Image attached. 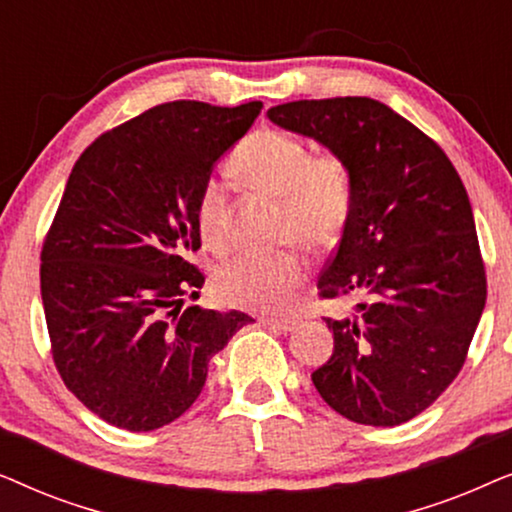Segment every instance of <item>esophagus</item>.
<instances>
[{"instance_id":"34e87169","label":"esophagus","mask_w":512,"mask_h":512,"mask_svg":"<svg viewBox=\"0 0 512 512\" xmlns=\"http://www.w3.org/2000/svg\"><path fill=\"white\" fill-rule=\"evenodd\" d=\"M261 324H263V326H268V328H272V331L289 333V331H293V328H296L298 321H296V319H291V317H286V319H261Z\"/></svg>"}]
</instances>
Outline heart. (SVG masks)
<instances>
[{
  "mask_svg": "<svg viewBox=\"0 0 512 512\" xmlns=\"http://www.w3.org/2000/svg\"><path fill=\"white\" fill-rule=\"evenodd\" d=\"M230 172L244 188L282 202L279 242L324 249L338 240L352 202V174L333 151L282 130H256L237 146ZM195 223L209 251L233 242V202L226 186L207 181L195 200ZM305 263L296 254H237L214 272V291L226 305L251 312H279L300 284Z\"/></svg>",
  "mask_w": 512,
  "mask_h": 512,
  "instance_id": "b5f03b06",
  "label": "heart"
}]
</instances>
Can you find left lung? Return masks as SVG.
<instances>
[{
	"label": "left lung",
	"mask_w": 512,
	"mask_h": 512,
	"mask_svg": "<svg viewBox=\"0 0 512 512\" xmlns=\"http://www.w3.org/2000/svg\"><path fill=\"white\" fill-rule=\"evenodd\" d=\"M279 128L338 153L352 202L321 298H361L326 319L333 354L312 373L342 417L398 426L429 408L466 361L487 279L473 209L443 149L370 97L300 100L268 109Z\"/></svg>",
	"instance_id": "8db88e82"
}]
</instances>
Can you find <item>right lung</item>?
Masks as SVG:
<instances>
[{
	"mask_svg": "<svg viewBox=\"0 0 512 512\" xmlns=\"http://www.w3.org/2000/svg\"><path fill=\"white\" fill-rule=\"evenodd\" d=\"M261 109L158 104L97 137L69 174L41 249V300L62 382L118 429L184 415L209 359L254 321L184 300L205 284L188 261L195 200Z\"/></svg>",
	"mask_w": 512,
	"mask_h": 512,
	"instance_id": "obj_1",
	"label": "right lung"
}]
</instances>
